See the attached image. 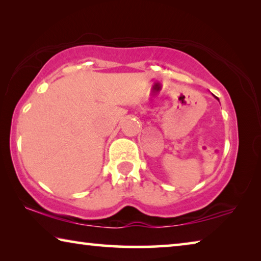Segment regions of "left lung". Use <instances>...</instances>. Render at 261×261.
I'll return each instance as SVG.
<instances>
[{
	"mask_svg": "<svg viewBox=\"0 0 261 261\" xmlns=\"http://www.w3.org/2000/svg\"><path fill=\"white\" fill-rule=\"evenodd\" d=\"M216 99H218V98H216Z\"/></svg>",
	"mask_w": 261,
	"mask_h": 261,
	"instance_id": "left-lung-1",
	"label": "left lung"
}]
</instances>
